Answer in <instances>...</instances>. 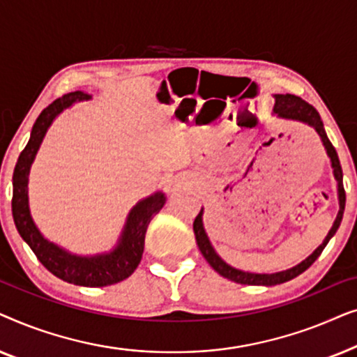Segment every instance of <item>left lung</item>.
Masks as SVG:
<instances>
[{"mask_svg": "<svg viewBox=\"0 0 357 357\" xmlns=\"http://www.w3.org/2000/svg\"><path fill=\"white\" fill-rule=\"evenodd\" d=\"M273 112H275L280 119L296 120V121H302V123H307L309 126H312L317 133H319L321 143H324V146H325L326 154H328V158L331 160V167H333V175L336 178V183H338L340 211H338V216H336V219H335L333 226H331V229H330V232L326 234L325 241L321 242L320 245L315 248V252L312 253V255L307 257L304 261H301L299 265L292 266L286 271L271 273V275H260V273H248V271L236 270V268L227 265V263L218 255L216 250H214L211 245V242H209L206 231H204L203 208H202V211H199L198 216L195 218V222H193V231H195V237H197L199 252L203 253V257L206 258V261L219 273V275L227 278V280H231L234 282H238V284L275 286V284H281V282H286V281L292 280V278L299 276L301 273H304L307 268H309L312 263H314L317 258L320 257V253L324 252L326 243L330 242V238L335 236L336 231H338L341 219H343V213H344L346 193H344V187H343V170H341L336 149L333 148V144L330 143L328 136H326V133H325L324 121H321L319 112H317L310 104H307L305 100H302L301 97L292 96V94H275V107H273Z\"/></svg>", "mask_w": 357, "mask_h": 357, "instance_id": "8db88e82", "label": "left lung"}]
</instances>
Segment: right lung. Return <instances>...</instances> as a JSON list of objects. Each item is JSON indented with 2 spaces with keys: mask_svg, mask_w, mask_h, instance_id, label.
<instances>
[{
  "mask_svg": "<svg viewBox=\"0 0 357 357\" xmlns=\"http://www.w3.org/2000/svg\"><path fill=\"white\" fill-rule=\"evenodd\" d=\"M91 96L86 92L76 91L65 94L60 99L53 100L47 109L42 110L36 123L32 126L31 139L19 155L13 174V218L17 232L27 242V245L36 253L38 261L47 268L52 275L76 286L104 287L115 284L133 275L138 268L144 250V237L148 226L154 214H158L165 204V195L155 192L151 197L141 199L131 208L126 218L125 227L116 242L114 250L100 253L94 257H79L66 252L65 248L47 241L38 231L36 222L29 211L27 183L31 165L40 148L43 136L50 128L53 120L63 110L71 107L75 102L89 100Z\"/></svg>",
  "mask_w": 357,
  "mask_h": 357,
  "instance_id": "obj_1",
  "label": "right lung"
}]
</instances>
